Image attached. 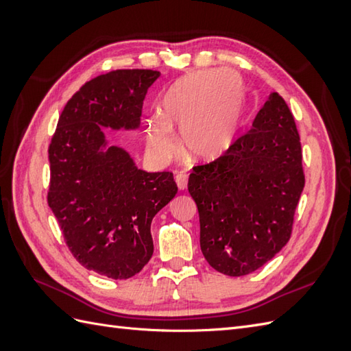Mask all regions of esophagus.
I'll list each match as a JSON object with an SVG mask.
<instances>
[{"instance_id":"esophagus-1","label":"esophagus","mask_w":351,"mask_h":351,"mask_svg":"<svg viewBox=\"0 0 351 351\" xmlns=\"http://www.w3.org/2000/svg\"><path fill=\"white\" fill-rule=\"evenodd\" d=\"M187 174L186 173H178L176 176V183H177V187L180 190H186L187 189Z\"/></svg>"}]
</instances>
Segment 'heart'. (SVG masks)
I'll list each match as a JSON object with an SVG mask.
<instances>
[{
  "label": "heart",
  "mask_w": 351,
  "mask_h": 351,
  "mask_svg": "<svg viewBox=\"0 0 351 351\" xmlns=\"http://www.w3.org/2000/svg\"><path fill=\"white\" fill-rule=\"evenodd\" d=\"M244 105L239 74L230 70L200 71L177 80L161 101V117L145 124L147 152L158 164L171 161L178 151L174 129L182 132L186 152L210 162L234 145Z\"/></svg>",
  "instance_id": "obj_1"
}]
</instances>
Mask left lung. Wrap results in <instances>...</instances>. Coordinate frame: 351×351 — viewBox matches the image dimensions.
Returning <instances> with one entry per match:
<instances>
[{"instance_id": "obj_1", "label": "left lung", "mask_w": 351, "mask_h": 351, "mask_svg": "<svg viewBox=\"0 0 351 351\" xmlns=\"http://www.w3.org/2000/svg\"><path fill=\"white\" fill-rule=\"evenodd\" d=\"M187 187L202 253L218 272L247 275L285 246L304 174L294 117L277 92L224 156L193 168Z\"/></svg>"}]
</instances>
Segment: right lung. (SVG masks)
<instances>
[{
    "label": "right lung",
    "instance_id": "obj_1",
    "mask_svg": "<svg viewBox=\"0 0 351 351\" xmlns=\"http://www.w3.org/2000/svg\"><path fill=\"white\" fill-rule=\"evenodd\" d=\"M155 70H114L86 82L62 110L48 149V205L76 261L112 280L154 253L151 222L177 193L173 174L146 173L102 127L137 130Z\"/></svg>",
    "mask_w": 351,
    "mask_h": 351
}]
</instances>
